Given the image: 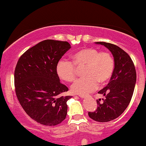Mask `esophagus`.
<instances>
[{"label":"esophagus","instance_id":"obj_1","mask_svg":"<svg viewBox=\"0 0 146 146\" xmlns=\"http://www.w3.org/2000/svg\"><path fill=\"white\" fill-rule=\"evenodd\" d=\"M79 97L82 98V99H84V98H86V96H84V95H79Z\"/></svg>","mask_w":146,"mask_h":146}]
</instances>
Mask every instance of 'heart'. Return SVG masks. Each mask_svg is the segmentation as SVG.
Listing matches in <instances>:
<instances>
[{"instance_id": "obj_1", "label": "heart", "mask_w": 146, "mask_h": 146, "mask_svg": "<svg viewBox=\"0 0 146 146\" xmlns=\"http://www.w3.org/2000/svg\"><path fill=\"white\" fill-rule=\"evenodd\" d=\"M82 76L85 77L76 81L71 90L76 94L85 95L93 92L99 84H106L111 79L114 70V61L106 52H100L94 47H86L75 52L72 56V63L60 60L56 72L60 79L67 82H74L76 70L83 68Z\"/></svg>"}]
</instances>
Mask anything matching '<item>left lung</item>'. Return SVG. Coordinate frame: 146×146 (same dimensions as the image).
<instances>
[{
	"mask_svg": "<svg viewBox=\"0 0 146 146\" xmlns=\"http://www.w3.org/2000/svg\"><path fill=\"white\" fill-rule=\"evenodd\" d=\"M111 52L114 60V70L110 82L98 93L103 94L105 99L96 100L97 109L89 112V116L98 122H108L122 114L129 104L133 94L136 72L130 56L115 44L97 42Z\"/></svg>",
	"mask_w": 146,
	"mask_h": 146,
	"instance_id": "obj_1",
	"label": "left lung"
}]
</instances>
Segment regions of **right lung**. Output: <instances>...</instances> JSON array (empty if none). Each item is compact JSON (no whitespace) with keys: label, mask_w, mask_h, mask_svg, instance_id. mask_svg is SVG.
<instances>
[{"label":"right lung","mask_w":146,"mask_h":146,"mask_svg":"<svg viewBox=\"0 0 146 146\" xmlns=\"http://www.w3.org/2000/svg\"><path fill=\"white\" fill-rule=\"evenodd\" d=\"M71 48L67 42L46 40L27 50L15 67V93L30 118L44 125H56L65 119L71 96L60 83L56 67Z\"/></svg>","instance_id":"1"}]
</instances>
